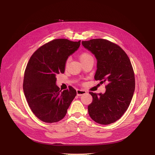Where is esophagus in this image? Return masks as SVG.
Listing matches in <instances>:
<instances>
[{
  "mask_svg": "<svg viewBox=\"0 0 155 155\" xmlns=\"http://www.w3.org/2000/svg\"><path fill=\"white\" fill-rule=\"evenodd\" d=\"M86 92L84 90H77V94L78 96H82L83 94H84Z\"/></svg>",
  "mask_w": 155,
  "mask_h": 155,
  "instance_id": "1",
  "label": "esophagus"
}]
</instances>
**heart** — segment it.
<instances>
[{
	"instance_id": "b5f03b06",
	"label": "heart",
	"mask_w": 155,
	"mask_h": 155,
	"mask_svg": "<svg viewBox=\"0 0 155 155\" xmlns=\"http://www.w3.org/2000/svg\"><path fill=\"white\" fill-rule=\"evenodd\" d=\"M90 58H93L92 56L90 53H88L87 52H83L80 56V59L81 62H83L86 59H90ZM68 64V61H67V62H66V64Z\"/></svg>"
}]
</instances>
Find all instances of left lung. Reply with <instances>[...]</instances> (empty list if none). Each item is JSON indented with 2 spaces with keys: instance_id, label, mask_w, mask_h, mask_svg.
<instances>
[{
  "instance_id": "1",
  "label": "left lung",
  "mask_w": 155,
  "mask_h": 155,
  "mask_svg": "<svg viewBox=\"0 0 155 155\" xmlns=\"http://www.w3.org/2000/svg\"><path fill=\"white\" fill-rule=\"evenodd\" d=\"M97 59L96 80L107 82L105 93L90 94L88 113L95 122L109 124L119 120L129 107L135 90V77L130 59L118 45L105 39L82 41Z\"/></svg>"
}]
</instances>
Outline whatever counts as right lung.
<instances>
[{
	"label": "right lung",
	"mask_w": 155,
	"mask_h": 155,
	"mask_svg": "<svg viewBox=\"0 0 155 155\" xmlns=\"http://www.w3.org/2000/svg\"><path fill=\"white\" fill-rule=\"evenodd\" d=\"M80 40H53L40 47L31 57L25 72L23 91L33 114L45 123L61 120L77 95L72 87L61 90L56 76L64 74L69 56L77 51Z\"/></svg>",
	"instance_id": "add662e5"
}]
</instances>
